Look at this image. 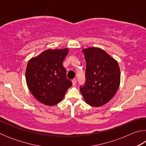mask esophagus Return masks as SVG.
Returning a JSON list of instances; mask_svg holds the SVG:
<instances>
[{
  "label": "esophagus",
  "mask_w": 146,
  "mask_h": 146,
  "mask_svg": "<svg viewBox=\"0 0 146 146\" xmlns=\"http://www.w3.org/2000/svg\"><path fill=\"white\" fill-rule=\"evenodd\" d=\"M76 78H74L72 80V84H73V86H75L76 85Z\"/></svg>",
  "instance_id": "obj_1"
}]
</instances>
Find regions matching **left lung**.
Returning a JSON list of instances; mask_svg holds the SVG:
<instances>
[{"label":"left lung","instance_id":"8db88e82","mask_svg":"<svg viewBox=\"0 0 146 146\" xmlns=\"http://www.w3.org/2000/svg\"><path fill=\"white\" fill-rule=\"evenodd\" d=\"M86 62V84L80 88L85 102L100 107L112 99L120 83V70L117 61L99 48L82 49Z\"/></svg>","mask_w":146,"mask_h":146}]
</instances>
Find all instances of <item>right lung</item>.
<instances>
[{
  "mask_svg": "<svg viewBox=\"0 0 146 146\" xmlns=\"http://www.w3.org/2000/svg\"><path fill=\"white\" fill-rule=\"evenodd\" d=\"M68 51V48L48 49L27 64V86L33 97L44 105L53 106L60 102L72 86L63 66Z\"/></svg>",
  "mask_w": 146,
  "mask_h": 146,
  "instance_id": "add662e5",
  "label": "right lung"
}]
</instances>
